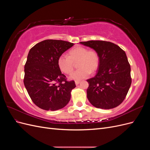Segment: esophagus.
<instances>
[{"label":"esophagus","instance_id":"obj_1","mask_svg":"<svg viewBox=\"0 0 150 150\" xmlns=\"http://www.w3.org/2000/svg\"><path fill=\"white\" fill-rule=\"evenodd\" d=\"M79 83H80V81H75L76 85H78Z\"/></svg>","mask_w":150,"mask_h":150}]
</instances>
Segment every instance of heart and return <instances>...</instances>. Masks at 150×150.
I'll use <instances>...</instances> for the list:
<instances>
[{
  "label": "heart",
  "instance_id": "1",
  "mask_svg": "<svg viewBox=\"0 0 150 150\" xmlns=\"http://www.w3.org/2000/svg\"><path fill=\"white\" fill-rule=\"evenodd\" d=\"M78 62V69L70 76V79L81 80L87 78L91 71L94 72L99 66L98 54L94 50H88L83 46H77L68 52V56H61L58 59L57 65L60 70L66 74H69L73 71L74 63Z\"/></svg>",
  "mask_w": 150,
  "mask_h": 150
}]
</instances>
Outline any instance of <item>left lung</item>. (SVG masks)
Instances as JSON below:
<instances>
[{
	"label": "left lung",
	"instance_id": "obj_1",
	"mask_svg": "<svg viewBox=\"0 0 150 150\" xmlns=\"http://www.w3.org/2000/svg\"><path fill=\"white\" fill-rule=\"evenodd\" d=\"M80 44L93 49L99 55L97 73L87 80V98L93 106L109 110L124 101L131 84V67L125 52L116 44L104 40Z\"/></svg>",
	"mask_w": 150,
	"mask_h": 150
}]
</instances>
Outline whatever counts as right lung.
<instances>
[{
    "label": "right lung",
    "instance_id": "right-lung-1",
    "mask_svg": "<svg viewBox=\"0 0 150 150\" xmlns=\"http://www.w3.org/2000/svg\"><path fill=\"white\" fill-rule=\"evenodd\" d=\"M73 45L64 40L47 39L30 49L24 66V84L32 101L42 110H60L70 101L76 84L74 81H67L57 61Z\"/></svg>",
    "mask_w": 150,
    "mask_h": 150
}]
</instances>
